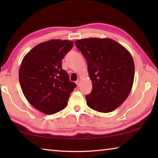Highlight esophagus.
<instances>
[{
  "label": "esophagus",
  "mask_w": 158,
  "mask_h": 158,
  "mask_svg": "<svg viewBox=\"0 0 158 158\" xmlns=\"http://www.w3.org/2000/svg\"><path fill=\"white\" fill-rule=\"evenodd\" d=\"M76 84H77V87H79V85H80V81H79V80H77V81H76Z\"/></svg>",
  "instance_id": "34e87169"
}]
</instances>
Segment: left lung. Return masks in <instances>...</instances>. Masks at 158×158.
Listing matches in <instances>:
<instances>
[{
    "label": "left lung",
    "mask_w": 158,
    "mask_h": 158,
    "mask_svg": "<svg viewBox=\"0 0 158 158\" xmlns=\"http://www.w3.org/2000/svg\"><path fill=\"white\" fill-rule=\"evenodd\" d=\"M88 63L92 90L87 105L100 113H109L125 101L132 90L135 64L130 53L110 39L89 38L75 41Z\"/></svg>",
    "instance_id": "8db88e82"
}]
</instances>
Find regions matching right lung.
I'll use <instances>...</instances> for the list:
<instances>
[{
    "label": "right lung",
    "mask_w": 158,
    "mask_h": 158,
    "mask_svg": "<svg viewBox=\"0 0 158 158\" xmlns=\"http://www.w3.org/2000/svg\"><path fill=\"white\" fill-rule=\"evenodd\" d=\"M73 47V41L52 39L36 45L26 54L19 70L23 95L31 105L45 114L63 110L75 83L70 81L62 60Z\"/></svg>",
    "instance_id": "1"
}]
</instances>
